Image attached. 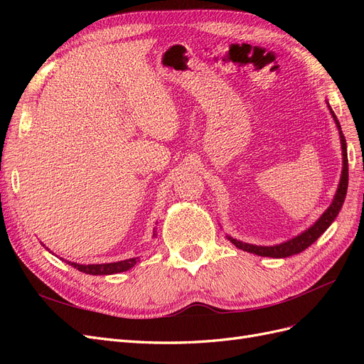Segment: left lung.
<instances>
[{"label": "left lung", "mask_w": 364, "mask_h": 364, "mask_svg": "<svg viewBox=\"0 0 364 364\" xmlns=\"http://www.w3.org/2000/svg\"><path fill=\"white\" fill-rule=\"evenodd\" d=\"M329 112H331L337 129H338V135H340V144H341V155H343V168H341V176H340V182H338V188L336 191V196L333 199V203L329 205V208L326 211L321 215V218L317 222L308 228L306 230H304L302 234H299L297 237L284 241L281 245H274V246H255V245H249V243H243V241L235 240L232 237L228 235V240L230 243L235 245V247L246 250L250 253H255L258 257H270V258H287L291 255H296V253H301L302 250H305L308 246H311L314 241L321 237L325 230L331 225L337 214L340 213L341 206H343L345 197H346V191H348V151H346V139L343 136V132H341L340 123L336 117V114L333 112L331 106L328 105Z\"/></svg>", "instance_id": "left-lung-1"}]
</instances>
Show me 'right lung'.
I'll use <instances>...</instances> for the list:
<instances>
[{
    "label": "right lung",
    "instance_id": "obj_1",
    "mask_svg": "<svg viewBox=\"0 0 364 364\" xmlns=\"http://www.w3.org/2000/svg\"><path fill=\"white\" fill-rule=\"evenodd\" d=\"M153 237H155V234H153ZM136 261H139V258H129L124 261L106 262V264H77L70 261H67V264H71L74 269L87 274H114V273L126 272L132 269L136 264Z\"/></svg>",
    "mask_w": 364,
    "mask_h": 364
}]
</instances>
